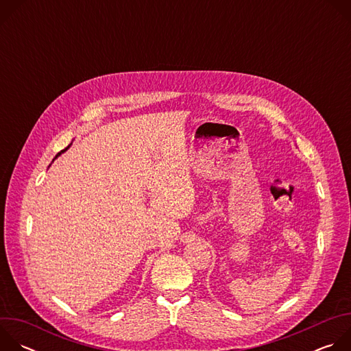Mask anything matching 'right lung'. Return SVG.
Instances as JSON below:
<instances>
[{
  "mask_svg": "<svg viewBox=\"0 0 351 351\" xmlns=\"http://www.w3.org/2000/svg\"><path fill=\"white\" fill-rule=\"evenodd\" d=\"M66 148H68V147H66ZM66 148H65V149H66ZM65 149H62V153L65 152ZM60 154H61V153H60ZM60 154H58V156H60ZM58 156H57V157H58ZM57 157H56V158H57Z\"/></svg>",
  "mask_w": 351,
  "mask_h": 351,
  "instance_id": "add662e5",
  "label": "right lung"
}]
</instances>
